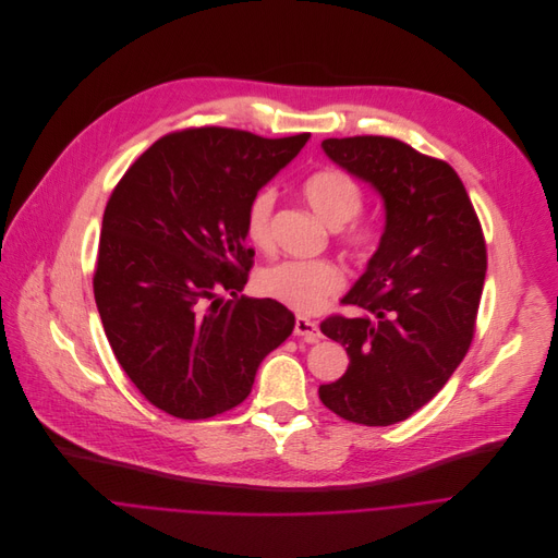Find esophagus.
Here are the masks:
<instances>
[{"mask_svg":"<svg viewBox=\"0 0 558 558\" xmlns=\"http://www.w3.org/2000/svg\"><path fill=\"white\" fill-rule=\"evenodd\" d=\"M294 333H296V337L305 339L307 343H314V341L320 339L318 325H316L314 320L305 318V316H296V320H294Z\"/></svg>","mask_w":558,"mask_h":558,"instance_id":"obj_1","label":"esophagus"}]
</instances>
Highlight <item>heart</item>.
Returning <instances> with one entry per match:
<instances>
[{"label":"heart","mask_w":558,"mask_h":558,"mask_svg":"<svg viewBox=\"0 0 558 558\" xmlns=\"http://www.w3.org/2000/svg\"><path fill=\"white\" fill-rule=\"evenodd\" d=\"M303 199L312 213L331 231L343 229L363 208L361 186L343 171L323 169L312 173L303 186ZM275 208V193L264 189L259 191L246 210V235L257 248H270V217ZM345 248L365 259L376 246V235L372 229L359 227L350 229L343 235ZM345 283L343 270L325 259L314 262H281L266 266L257 275V288L262 294L296 310V312H316L323 303L337 294Z\"/></svg>","instance_id":"1"}]
</instances>
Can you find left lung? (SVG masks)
<instances>
[{"label":"left lung","instance_id":"left-lung-1","mask_svg":"<svg viewBox=\"0 0 558 558\" xmlns=\"http://www.w3.org/2000/svg\"><path fill=\"white\" fill-rule=\"evenodd\" d=\"M325 156L383 199L385 229L343 303L356 318L329 316L327 339L350 367L318 387L337 415L389 426L424 407L466 356L486 279V244L460 175L447 162L385 136L327 138Z\"/></svg>","mask_w":558,"mask_h":558}]
</instances>
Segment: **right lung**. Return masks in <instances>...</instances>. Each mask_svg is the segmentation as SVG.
<instances>
[{
	"label": "right lung",
	"mask_w": 558,
	"mask_h": 558,
	"mask_svg": "<svg viewBox=\"0 0 558 558\" xmlns=\"http://www.w3.org/2000/svg\"><path fill=\"white\" fill-rule=\"evenodd\" d=\"M307 138L225 128L169 134L111 193L96 307L130 380L169 415L204 420L238 407L262 361L292 333L286 305L238 292L255 257L246 248L248 204Z\"/></svg>",
	"instance_id": "1"
}]
</instances>
